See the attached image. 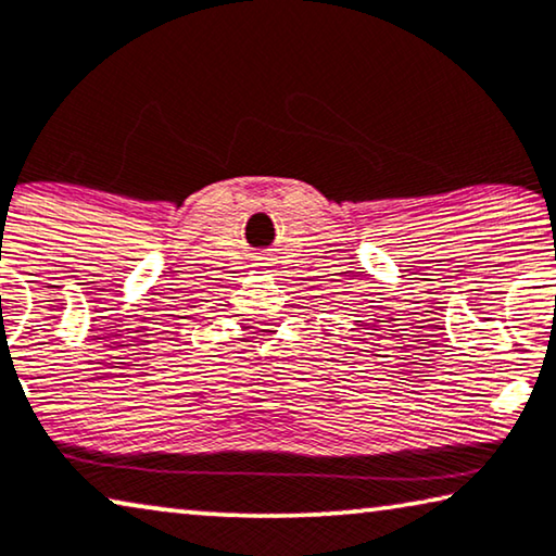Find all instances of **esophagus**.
Wrapping results in <instances>:
<instances>
[{
	"mask_svg": "<svg viewBox=\"0 0 556 556\" xmlns=\"http://www.w3.org/2000/svg\"><path fill=\"white\" fill-rule=\"evenodd\" d=\"M270 258H255V268H268Z\"/></svg>",
	"mask_w": 556,
	"mask_h": 556,
	"instance_id": "obj_1",
	"label": "esophagus"
}]
</instances>
